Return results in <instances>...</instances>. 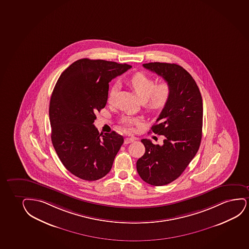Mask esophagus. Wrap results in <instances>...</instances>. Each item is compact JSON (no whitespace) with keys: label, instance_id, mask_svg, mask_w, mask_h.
<instances>
[{"label":"esophagus","instance_id":"esophagus-1","mask_svg":"<svg viewBox=\"0 0 249 249\" xmlns=\"http://www.w3.org/2000/svg\"><path fill=\"white\" fill-rule=\"evenodd\" d=\"M136 138L135 137H131V138H125L124 139V144H129V143H132L133 142L136 141Z\"/></svg>","mask_w":249,"mask_h":249}]
</instances>
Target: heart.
<instances>
[{
  "instance_id": "b5f03b06",
  "label": "heart",
  "mask_w": 249,
  "mask_h": 249,
  "mask_svg": "<svg viewBox=\"0 0 249 249\" xmlns=\"http://www.w3.org/2000/svg\"><path fill=\"white\" fill-rule=\"evenodd\" d=\"M130 87L136 91L140 100L145 102V107L150 111H160L167 106L170 100L172 89L168 82H161L156 84L153 78L138 72L128 80ZM119 85L115 83L111 86L107 92V103L113 104L115 100ZM140 120L133 117L124 118L121 124L124 129L131 131L133 125L138 124Z\"/></svg>"
}]
</instances>
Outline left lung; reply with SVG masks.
I'll return each instance as SVG.
<instances>
[{"mask_svg": "<svg viewBox=\"0 0 249 249\" xmlns=\"http://www.w3.org/2000/svg\"><path fill=\"white\" fill-rule=\"evenodd\" d=\"M143 66L168 82L172 95L157 120L158 124L151 127L152 132L165 136L163 145L142 140L145 152L137 160L136 169L145 183L166 185L183 173L199 148L203 102L196 81L182 66L160 62Z\"/></svg>", "mask_w": 249, "mask_h": 249, "instance_id": "obj_1", "label": "left lung"}]
</instances>
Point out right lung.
Returning a JSON list of instances; mask_svg holds the SVG:
<instances>
[{
    "instance_id": "right-lung-1",
    "label": "right lung",
    "mask_w": 249,
    "mask_h": 249,
    "mask_svg": "<svg viewBox=\"0 0 249 249\" xmlns=\"http://www.w3.org/2000/svg\"><path fill=\"white\" fill-rule=\"evenodd\" d=\"M132 66L104 60L81 59L57 81L50 103L51 141L73 175L95 181L109 173L124 143L115 131L99 135L95 113L107 104L108 83Z\"/></svg>"
}]
</instances>
